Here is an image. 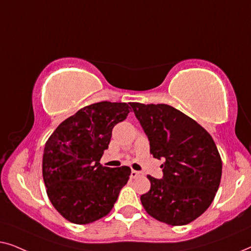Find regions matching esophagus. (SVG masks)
I'll return each instance as SVG.
<instances>
[{
  "label": "esophagus",
  "instance_id": "esophagus-1",
  "mask_svg": "<svg viewBox=\"0 0 251 251\" xmlns=\"http://www.w3.org/2000/svg\"><path fill=\"white\" fill-rule=\"evenodd\" d=\"M143 176H144V174L142 173V171H136V170H132L131 175H130V177L133 178V179H135V178H138V177H143Z\"/></svg>",
  "mask_w": 251,
  "mask_h": 251
}]
</instances>
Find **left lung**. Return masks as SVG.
<instances>
[{
  "instance_id": "1",
  "label": "left lung",
  "mask_w": 251,
  "mask_h": 251,
  "mask_svg": "<svg viewBox=\"0 0 251 251\" xmlns=\"http://www.w3.org/2000/svg\"><path fill=\"white\" fill-rule=\"evenodd\" d=\"M150 140V152L163 159V177L147 176L151 188L140 197L147 214L168 225L193 222L214 201L222 159L207 130L166 104L130 102Z\"/></svg>"
}]
</instances>
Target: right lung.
Listing matches in <instances>:
<instances>
[{"label": "right lung", "mask_w": 251, "mask_h": 251, "mask_svg": "<svg viewBox=\"0 0 251 251\" xmlns=\"http://www.w3.org/2000/svg\"><path fill=\"white\" fill-rule=\"evenodd\" d=\"M126 102L100 101L81 108L57 126L44 146L42 175L48 198L68 222L85 225L109 214L129 167H102L112 130L126 119Z\"/></svg>", "instance_id": "1"}]
</instances>
